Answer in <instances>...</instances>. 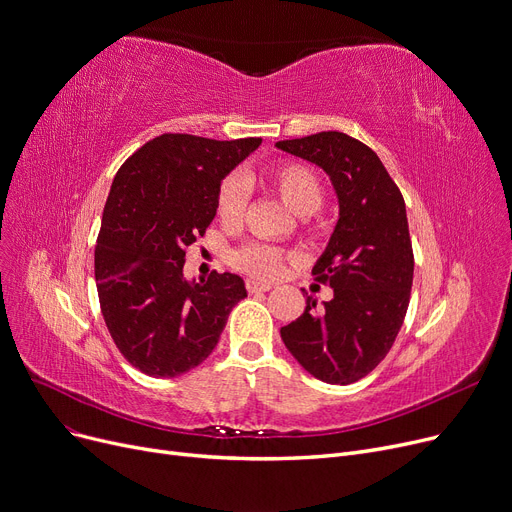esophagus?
<instances>
[{"mask_svg":"<svg viewBox=\"0 0 512 512\" xmlns=\"http://www.w3.org/2000/svg\"><path fill=\"white\" fill-rule=\"evenodd\" d=\"M270 288H272L270 282H257V280H249L247 282V290L249 292H267Z\"/></svg>","mask_w":512,"mask_h":512,"instance_id":"1","label":"esophagus"}]
</instances>
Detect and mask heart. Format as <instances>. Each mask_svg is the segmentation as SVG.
<instances>
[{
	"label": "heart",
	"instance_id": "heart-1",
	"mask_svg": "<svg viewBox=\"0 0 512 512\" xmlns=\"http://www.w3.org/2000/svg\"><path fill=\"white\" fill-rule=\"evenodd\" d=\"M270 184L280 199L299 215H311L324 201V186L313 170L303 164H280L270 172ZM249 201V182L242 174H230L218 193V213L226 224H238L245 215ZM234 263L251 276L276 278L282 272L284 255L274 249L253 242L234 255Z\"/></svg>",
	"mask_w": 512,
	"mask_h": 512
}]
</instances>
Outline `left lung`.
<instances>
[{"mask_svg":"<svg viewBox=\"0 0 512 512\" xmlns=\"http://www.w3.org/2000/svg\"><path fill=\"white\" fill-rule=\"evenodd\" d=\"M276 147L324 170L338 199V222L313 265L334 290L280 336L305 371L326 384H353L380 365L407 315L413 249L407 207L380 157L344 132L278 141Z\"/></svg>","mask_w":512,"mask_h":512,"instance_id":"1","label":"left lung"}]
</instances>
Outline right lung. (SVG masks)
Segmentation results:
<instances>
[{
	"label": "right lung",
	"instance_id": "add662e5",
	"mask_svg": "<svg viewBox=\"0 0 512 512\" xmlns=\"http://www.w3.org/2000/svg\"><path fill=\"white\" fill-rule=\"evenodd\" d=\"M259 145L161 134L112 182L95 249L99 303L124 359L151 378L203 363L247 297L236 274L188 280L184 251L215 218L222 180Z\"/></svg>",
	"mask_w": 512,
	"mask_h": 512
}]
</instances>
